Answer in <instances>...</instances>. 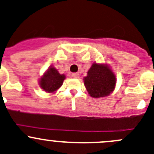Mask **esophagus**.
I'll use <instances>...</instances> for the list:
<instances>
[{
  "label": "esophagus",
  "mask_w": 154,
  "mask_h": 154,
  "mask_svg": "<svg viewBox=\"0 0 154 154\" xmlns=\"http://www.w3.org/2000/svg\"><path fill=\"white\" fill-rule=\"evenodd\" d=\"M71 77H73V78H79V77H80V75H79L78 73H74V74H71Z\"/></svg>",
  "instance_id": "esophagus-1"
}]
</instances>
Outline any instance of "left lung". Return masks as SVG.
<instances>
[{
	"mask_svg": "<svg viewBox=\"0 0 154 154\" xmlns=\"http://www.w3.org/2000/svg\"><path fill=\"white\" fill-rule=\"evenodd\" d=\"M84 85L90 96L95 98L108 96L116 86V75L106 65L93 63L84 77Z\"/></svg>",
	"mask_w": 154,
	"mask_h": 154,
	"instance_id": "obj_1",
	"label": "left lung"
}]
</instances>
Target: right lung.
I'll return each mask as SVG.
<instances>
[{"instance_id":"add662e5","label":"right lung","mask_w":154,"mask_h":154,"mask_svg":"<svg viewBox=\"0 0 154 154\" xmlns=\"http://www.w3.org/2000/svg\"><path fill=\"white\" fill-rule=\"evenodd\" d=\"M65 79L64 74H60L55 68L50 67L40 78L39 86L47 92H54L61 87Z\"/></svg>"}]
</instances>
